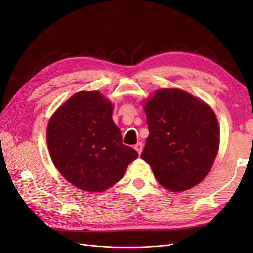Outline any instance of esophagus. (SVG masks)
<instances>
[{"mask_svg": "<svg viewBox=\"0 0 253 253\" xmlns=\"http://www.w3.org/2000/svg\"><path fill=\"white\" fill-rule=\"evenodd\" d=\"M134 149L138 152V154L140 155V153L142 152V149H143V145H142V143L141 142H138V143H136L135 145H134Z\"/></svg>", "mask_w": 253, "mask_h": 253, "instance_id": "1", "label": "esophagus"}]
</instances>
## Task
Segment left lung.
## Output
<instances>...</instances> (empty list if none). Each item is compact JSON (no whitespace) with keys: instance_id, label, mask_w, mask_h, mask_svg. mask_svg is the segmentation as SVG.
<instances>
[{"instance_id":"obj_1","label":"left lung","mask_w":253,"mask_h":253,"mask_svg":"<svg viewBox=\"0 0 253 253\" xmlns=\"http://www.w3.org/2000/svg\"><path fill=\"white\" fill-rule=\"evenodd\" d=\"M149 137L140 157L173 192L191 189L209 173L219 147L215 114L181 89L157 90L148 102Z\"/></svg>"}]
</instances>
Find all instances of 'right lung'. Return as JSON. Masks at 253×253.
Returning <instances> with one entry per match:
<instances>
[{"mask_svg":"<svg viewBox=\"0 0 253 253\" xmlns=\"http://www.w3.org/2000/svg\"><path fill=\"white\" fill-rule=\"evenodd\" d=\"M112 113V103L99 91H79L48 122L46 138L53 165L83 191L103 192L138 157L133 148L122 143Z\"/></svg>","mask_w":253,"mask_h":253,"instance_id":"obj_1","label":"right lung"}]
</instances>
